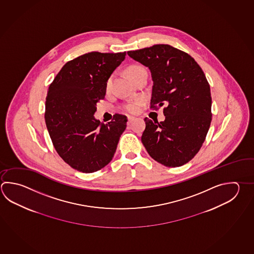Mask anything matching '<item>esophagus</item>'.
I'll use <instances>...</instances> for the list:
<instances>
[{
	"label": "esophagus",
	"instance_id": "obj_1",
	"mask_svg": "<svg viewBox=\"0 0 254 254\" xmlns=\"http://www.w3.org/2000/svg\"><path fill=\"white\" fill-rule=\"evenodd\" d=\"M134 120V118H133V117H127V123H128V124L132 123Z\"/></svg>",
	"mask_w": 254,
	"mask_h": 254
}]
</instances>
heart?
I'll list each match as a JSON object with an SVG mask.
<instances>
[{"mask_svg":"<svg viewBox=\"0 0 254 254\" xmlns=\"http://www.w3.org/2000/svg\"><path fill=\"white\" fill-rule=\"evenodd\" d=\"M144 69H145V68L141 66V65H133V66H130L129 68L127 69V72H128V75L131 77L134 74V72L140 71V70H144ZM110 83H111V78H109L108 81L106 82V87L109 88V87L110 86ZM142 103H143L142 100H135V101H129V102H127V104H125L124 110H126L127 112L131 113V114H135V113H137L139 110H140V109H141Z\"/></svg>","mask_w":254,"mask_h":254,"instance_id":"heart-1","label":"heart"}]
</instances>
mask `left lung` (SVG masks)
<instances>
[{
  "instance_id": "left-lung-1",
  "label": "left lung",
  "mask_w": 254,
  "mask_h": 254,
  "mask_svg": "<svg viewBox=\"0 0 254 254\" xmlns=\"http://www.w3.org/2000/svg\"><path fill=\"white\" fill-rule=\"evenodd\" d=\"M127 55L151 71L150 108L164 106V121L144 119L141 140L147 153L166 167L189 163L200 150L212 120L210 86L205 73L189 54L170 45H154Z\"/></svg>"
}]
</instances>
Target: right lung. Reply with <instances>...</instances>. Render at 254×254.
Returning <instances> with one entry per match:
<instances>
[{
	"label": "right lung",
	"mask_w": 254,
	"mask_h": 254,
	"mask_svg": "<svg viewBox=\"0 0 254 254\" xmlns=\"http://www.w3.org/2000/svg\"><path fill=\"white\" fill-rule=\"evenodd\" d=\"M125 58L126 52L84 54L68 61L48 88L45 120L54 147L81 173L105 167L127 127L124 115L116 114L107 124L93 118L106 82Z\"/></svg>",
	"instance_id": "obj_1"
}]
</instances>
